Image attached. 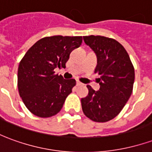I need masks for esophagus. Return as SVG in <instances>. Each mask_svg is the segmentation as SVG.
Here are the masks:
<instances>
[{
    "label": "esophagus",
    "instance_id": "34e87169",
    "mask_svg": "<svg viewBox=\"0 0 152 152\" xmlns=\"http://www.w3.org/2000/svg\"><path fill=\"white\" fill-rule=\"evenodd\" d=\"M83 84L81 82H80V81H76V86H81Z\"/></svg>",
    "mask_w": 152,
    "mask_h": 152
}]
</instances>
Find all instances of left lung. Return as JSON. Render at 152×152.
Masks as SVG:
<instances>
[{
  "label": "left lung",
  "instance_id": "8db88e82",
  "mask_svg": "<svg viewBox=\"0 0 152 152\" xmlns=\"http://www.w3.org/2000/svg\"><path fill=\"white\" fill-rule=\"evenodd\" d=\"M98 60L94 72L100 75L98 91L87 86L89 94L81 99L84 114L95 122H107L117 115L133 92L134 68L123 45L101 36L83 37Z\"/></svg>",
  "mask_w": 152,
  "mask_h": 152
}]
</instances>
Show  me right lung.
Listing matches in <instances>:
<instances>
[{"instance_id": "obj_1", "label": "right lung", "mask_w": 152, "mask_h": 152, "mask_svg": "<svg viewBox=\"0 0 152 152\" xmlns=\"http://www.w3.org/2000/svg\"><path fill=\"white\" fill-rule=\"evenodd\" d=\"M81 43L82 37H47L25 53L18 65V88L23 102L32 114L47 118L60 112L76 80L63 79L54 69L65 68L71 52Z\"/></svg>"}]
</instances>
